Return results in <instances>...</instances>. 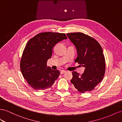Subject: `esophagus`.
<instances>
[{
	"instance_id": "34e87169",
	"label": "esophagus",
	"mask_w": 122,
	"mask_h": 122,
	"mask_svg": "<svg viewBox=\"0 0 122 122\" xmlns=\"http://www.w3.org/2000/svg\"><path fill=\"white\" fill-rule=\"evenodd\" d=\"M65 72H66V71H64V70H62L61 71H60V74H64Z\"/></svg>"
}]
</instances>
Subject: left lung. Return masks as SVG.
Masks as SVG:
<instances>
[{
  "mask_svg": "<svg viewBox=\"0 0 122 122\" xmlns=\"http://www.w3.org/2000/svg\"><path fill=\"white\" fill-rule=\"evenodd\" d=\"M66 35L76 49L77 57L75 62L85 67L81 75L73 71L71 82L81 93L91 91L102 81L105 73L102 47L97 41L84 33H70Z\"/></svg>",
  "mask_w": 122,
  "mask_h": 122,
  "instance_id": "left-lung-1",
  "label": "left lung"
}]
</instances>
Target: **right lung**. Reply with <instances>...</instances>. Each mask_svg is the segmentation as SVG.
Segmentation results:
<instances>
[{"instance_id": "1", "label": "right lung", "mask_w": 122, "mask_h": 122, "mask_svg": "<svg viewBox=\"0 0 122 122\" xmlns=\"http://www.w3.org/2000/svg\"><path fill=\"white\" fill-rule=\"evenodd\" d=\"M66 39L64 33L47 32L37 34L27 43L20 67L24 78L34 90L51 88L57 79L60 71L47 66V61L51 58L56 44Z\"/></svg>"}]
</instances>
